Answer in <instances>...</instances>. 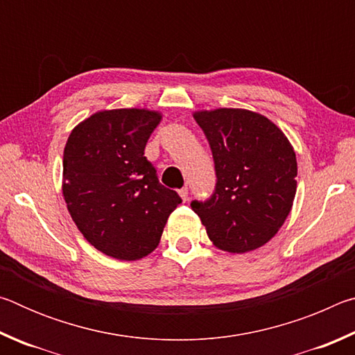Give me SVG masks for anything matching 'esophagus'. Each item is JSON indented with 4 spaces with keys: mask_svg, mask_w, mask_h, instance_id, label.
<instances>
[{
    "mask_svg": "<svg viewBox=\"0 0 355 355\" xmlns=\"http://www.w3.org/2000/svg\"><path fill=\"white\" fill-rule=\"evenodd\" d=\"M178 194H180V197H182V200H183V202L188 200V194H189L188 186H183L182 189H178Z\"/></svg>",
    "mask_w": 355,
    "mask_h": 355,
    "instance_id": "1",
    "label": "esophagus"
}]
</instances>
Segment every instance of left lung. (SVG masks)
<instances>
[{
    "label": "left lung",
    "instance_id": "8db88e82",
    "mask_svg": "<svg viewBox=\"0 0 355 355\" xmlns=\"http://www.w3.org/2000/svg\"><path fill=\"white\" fill-rule=\"evenodd\" d=\"M214 161L216 184L192 200L211 241L222 250H254L268 243L290 214L296 196V153L261 114L216 110L194 114Z\"/></svg>",
    "mask_w": 355,
    "mask_h": 355
}]
</instances>
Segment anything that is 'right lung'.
<instances>
[{
    "instance_id": "obj_1",
    "label": "right lung",
    "mask_w": 355,
    "mask_h": 355,
    "mask_svg": "<svg viewBox=\"0 0 355 355\" xmlns=\"http://www.w3.org/2000/svg\"><path fill=\"white\" fill-rule=\"evenodd\" d=\"M159 122L153 111H101L78 125L65 144L62 192L71 219L95 249L120 260L150 254L182 203L144 156Z\"/></svg>"
}]
</instances>
